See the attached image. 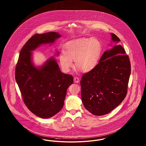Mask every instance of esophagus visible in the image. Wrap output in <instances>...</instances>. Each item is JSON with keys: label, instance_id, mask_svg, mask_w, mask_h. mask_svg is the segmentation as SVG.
<instances>
[{"label": "esophagus", "instance_id": "esophagus-1", "mask_svg": "<svg viewBox=\"0 0 146 146\" xmlns=\"http://www.w3.org/2000/svg\"><path fill=\"white\" fill-rule=\"evenodd\" d=\"M74 81L76 83H78L79 82V78L78 77H77V76H75L74 78Z\"/></svg>", "mask_w": 146, "mask_h": 146}]
</instances>
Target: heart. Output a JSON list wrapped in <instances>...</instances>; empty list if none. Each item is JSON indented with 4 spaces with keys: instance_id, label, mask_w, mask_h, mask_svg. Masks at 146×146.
I'll return each mask as SVG.
<instances>
[{
    "instance_id": "obj_1",
    "label": "heart",
    "mask_w": 146,
    "mask_h": 146,
    "mask_svg": "<svg viewBox=\"0 0 146 146\" xmlns=\"http://www.w3.org/2000/svg\"><path fill=\"white\" fill-rule=\"evenodd\" d=\"M101 43L96 38H79L67 42L64 52L59 56L60 64L65 72L76 66L83 72H88L96 67L101 53Z\"/></svg>"
}]
</instances>
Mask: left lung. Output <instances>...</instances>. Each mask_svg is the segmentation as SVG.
Wrapping results in <instances>:
<instances>
[{
  "instance_id": "left-lung-1",
  "label": "left lung",
  "mask_w": 146,
  "mask_h": 146,
  "mask_svg": "<svg viewBox=\"0 0 146 146\" xmlns=\"http://www.w3.org/2000/svg\"><path fill=\"white\" fill-rule=\"evenodd\" d=\"M117 44L105 51L93 70L83 74L80 85L84 107L96 116L106 115L119 105L127 94L131 65L119 38L111 33Z\"/></svg>"
}]
</instances>
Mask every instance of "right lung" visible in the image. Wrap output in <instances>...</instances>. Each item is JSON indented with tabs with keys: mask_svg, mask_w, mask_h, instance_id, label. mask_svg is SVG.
Returning <instances> with one entry per match:
<instances>
[{
	"mask_svg": "<svg viewBox=\"0 0 146 146\" xmlns=\"http://www.w3.org/2000/svg\"><path fill=\"white\" fill-rule=\"evenodd\" d=\"M60 37L56 32L33 36L21 49L16 64L15 78L24 103L30 111L43 118H50L61 110L73 77L62 73L53 57L42 66L35 67L31 52L43 44H52Z\"/></svg>",
	"mask_w": 146,
	"mask_h": 146,
	"instance_id": "add662e5",
	"label": "right lung"
}]
</instances>
